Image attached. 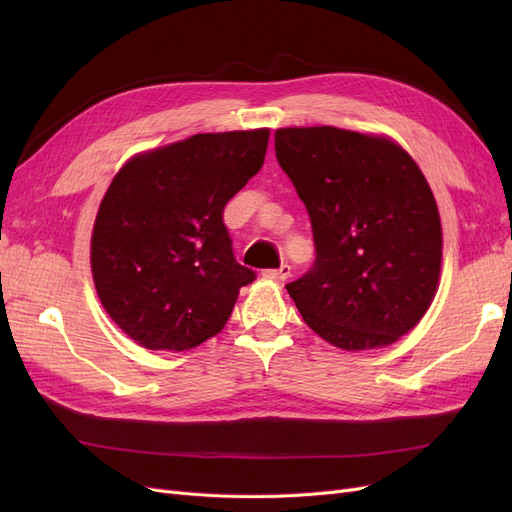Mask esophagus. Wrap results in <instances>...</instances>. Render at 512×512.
Masks as SVG:
<instances>
[{
  "mask_svg": "<svg viewBox=\"0 0 512 512\" xmlns=\"http://www.w3.org/2000/svg\"><path fill=\"white\" fill-rule=\"evenodd\" d=\"M267 277V280H277V282H284V280H288V277L292 275V269H290V265L288 262H284V265L280 267V269H267L265 273H262Z\"/></svg>",
  "mask_w": 512,
  "mask_h": 512,
  "instance_id": "34e87169",
  "label": "esophagus"
}]
</instances>
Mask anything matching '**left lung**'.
<instances>
[{"label":"left lung","instance_id":"1","mask_svg":"<svg viewBox=\"0 0 512 512\" xmlns=\"http://www.w3.org/2000/svg\"><path fill=\"white\" fill-rule=\"evenodd\" d=\"M275 156L312 222L316 260L286 284L309 329L342 350L395 344L436 297L442 224L421 168L391 138L280 128Z\"/></svg>","mask_w":512,"mask_h":512}]
</instances>
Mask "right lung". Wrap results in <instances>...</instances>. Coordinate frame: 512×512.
<instances>
[{
  "label": "right lung",
  "instance_id": "right-lung-1",
  "mask_svg": "<svg viewBox=\"0 0 512 512\" xmlns=\"http://www.w3.org/2000/svg\"><path fill=\"white\" fill-rule=\"evenodd\" d=\"M269 130L194 134L134 156L108 185L91 235V273L117 327L149 350H190L218 335L241 267L222 213L265 164Z\"/></svg>",
  "mask_w": 512,
  "mask_h": 512
}]
</instances>
